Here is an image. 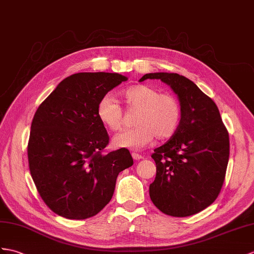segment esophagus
I'll return each instance as SVG.
<instances>
[{"label":"esophagus","instance_id":"esophagus-1","mask_svg":"<svg viewBox=\"0 0 254 254\" xmlns=\"http://www.w3.org/2000/svg\"><path fill=\"white\" fill-rule=\"evenodd\" d=\"M131 156H132V158L135 159V160H140V159L143 158V156L140 155V154H137V153H132Z\"/></svg>","mask_w":254,"mask_h":254}]
</instances>
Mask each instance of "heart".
I'll list each match as a JSON object with an SVG mask.
<instances>
[{
  "label": "heart",
  "instance_id": "obj_1",
  "mask_svg": "<svg viewBox=\"0 0 254 254\" xmlns=\"http://www.w3.org/2000/svg\"><path fill=\"white\" fill-rule=\"evenodd\" d=\"M124 98L130 109H138L134 123L138 126L127 129L113 139L115 147L139 150L156 137L168 139L174 135L181 123L182 110L178 99L162 94L148 85H135L124 91ZM97 116L104 126L119 131L124 124L121 103L110 95L103 96L97 106Z\"/></svg>",
  "mask_w": 254,
  "mask_h": 254
}]
</instances>
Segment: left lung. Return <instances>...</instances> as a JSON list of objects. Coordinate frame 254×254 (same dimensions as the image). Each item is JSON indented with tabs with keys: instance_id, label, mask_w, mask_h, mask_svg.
I'll list each match as a JSON object with an SVG mask.
<instances>
[{
	"instance_id": "8db88e82",
	"label": "left lung",
	"mask_w": 254,
	"mask_h": 254,
	"mask_svg": "<svg viewBox=\"0 0 254 254\" xmlns=\"http://www.w3.org/2000/svg\"><path fill=\"white\" fill-rule=\"evenodd\" d=\"M177 95L182 116L177 132L154 150L156 177L150 197L160 211L171 216L200 212L216 199L225 179L230 139L216 104L195 83L177 73H147Z\"/></svg>"
}]
</instances>
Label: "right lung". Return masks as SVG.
Here are the masks:
<instances>
[{
  "mask_svg": "<svg viewBox=\"0 0 254 254\" xmlns=\"http://www.w3.org/2000/svg\"><path fill=\"white\" fill-rule=\"evenodd\" d=\"M127 79L119 73L73 74L36 110L29 168L42 199L58 215L84 220L100 212L112 198L117 176L133 165L126 148L101 153L109 135L97 116L100 99Z\"/></svg>",
  "mask_w": 254,
  "mask_h": 254,
  "instance_id": "right-lung-1",
  "label": "right lung"
}]
</instances>
